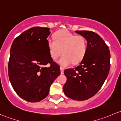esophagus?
Instances as JSON below:
<instances>
[{
    "label": "esophagus",
    "mask_w": 121,
    "mask_h": 121,
    "mask_svg": "<svg viewBox=\"0 0 121 121\" xmlns=\"http://www.w3.org/2000/svg\"><path fill=\"white\" fill-rule=\"evenodd\" d=\"M60 70H61V74H63L64 73V68L63 67H61L60 68Z\"/></svg>",
    "instance_id": "1"
}]
</instances>
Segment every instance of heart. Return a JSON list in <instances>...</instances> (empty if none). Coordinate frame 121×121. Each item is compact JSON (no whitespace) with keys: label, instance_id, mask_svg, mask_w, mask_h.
Segmentation results:
<instances>
[{"label":"heart","instance_id":"heart-1","mask_svg":"<svg viewBox=\"0 0 121 121\" xmlns=\"http://www.w3.org/2000/svg\"><path fill=\"white\" fill-rule=\"evenodd\" d=\"M54 40H47V47L53 59H57L63 52L58 63L62 67L78 63L84 58L87 51V41L81 35H76L67 30H60L54 35Z\"/></svg>","mask_w":121,"mask_h":121}]
</instances>
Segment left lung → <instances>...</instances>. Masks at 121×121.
<instances>
[{"mask_svg":"<svg viewBox=\"0 0 121 121\" xmlns=\"http://www.w3.org/2000/svg\"><path fill=\"white\" fill-rule=\"evenodd\" d=\"M86 38L87 51L80 65L64 70L67 77L63 86L68 98L84 101L93 97L102 87L110 69V52L105 41L96 33L75 31Z\"/></svg>","mask_w":121,"mask_h":121,"instance_id":"left-lung-1","label":"left lung"}]
</instances>
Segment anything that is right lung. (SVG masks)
Masks as SVG:
<instances>
[{"label": "right lung", "instance_id": "obj_1", "mask_svg": "<svg viewBox=\"0 0 121 121\" xmlns=\"http://www.w3.org/2000/svg\"><path fill=\"white\" fill-rule=\"evenodd\" d=\"M50 34L49 28L33 27L16 38L11 46L9 80L17 94L29 102L46 98L52 84L61 73L47 47Z\"/></svg>", "mask_w": 121, "mask_h": 121}]
</instances>
